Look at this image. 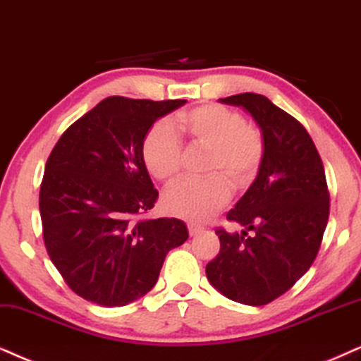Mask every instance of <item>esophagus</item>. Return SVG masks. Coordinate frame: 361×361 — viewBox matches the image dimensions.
Here are the masks:
<instances>
[{
    "label": "esophagus",
    "instance_id": "esophagus-1",
    "mask_svg": "<svg viewBox=\"0 0 361 361\" xmlns=\"http://www.w3.org/2000/svg\"><path fill=\"white\" fill-rule=\"evenodd\" d=\"M188 231H190V235H191V236H195V235L202 233L203 228H202V226H198V225H193V223H191V225H188Z\"/></svg>",
    "mask_w": 361,
    "mask_h": 361
}]
</instances>
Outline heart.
Returning <instances> with one entry per match:
<instances>
[{"mask_svg":"<svg viewBox=\"0 0 361 361\" xmlns=\"http://www.w3.org/2000/svg\"><path fill=\"white\" fill-rule=\"evenodd\" d=\"M178 135L209 149L203 181L185 180L163 196V208L173 216L193 223L209 220L228 202V186L243 190L253 183L263 163L264 143L257 128L223 104L208 103L180 113L171 123L157 125L145 135L141 159L154 180L170 185L183 165ZM228 185H226V183Z\"/></svg>","mask_w":361,"mask_h":361,"instance_id":"1","label":"heart"}]
</instances>
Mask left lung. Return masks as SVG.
<instances>
[{
  "label": "left lung",
  "mask_w": 361,
  "mask_h": 361,
  "mask_svg": "<svg viewBox=\"0 0 361 361\" xmlns=\"http://www.w3.org/2000/svg\"><path fill=\"white\" fill-rule=\"evenodd\" d=\"M246 109L262 130L259 173L226 214L241 233L218 228L220 253L208 281L233 302L262 307L286 293L310 270L330 214L325 168L302 123L263 94L220 99Z\"/></svg>",
  "instance_id": "left-lung-1"
}]
</instances>
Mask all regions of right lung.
<instances>
[{
    "instance_id": "right-lung-1",
    "label": "right lung",
    "mask_w": 361,
    "mask_h": 361,
    "mask_svg": "<svg viewBox=\"0 0 361 361\" xmlns=\"http://www.w3.org/2000/svg\"><path fill=\"white\" fill-rule=\"evenodd\" d=\"M186 99L109 97L54 145L39 188L47 252L66 285L102 307H125L157 285L171 248L188 238L178 218H140L158 190L141 143L158 118Z\"/></svg>"
}]
</instances>
